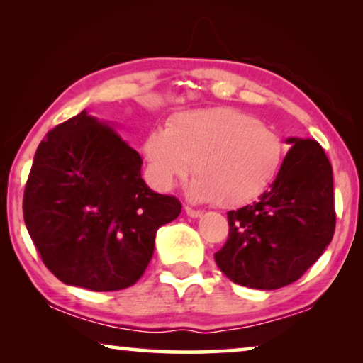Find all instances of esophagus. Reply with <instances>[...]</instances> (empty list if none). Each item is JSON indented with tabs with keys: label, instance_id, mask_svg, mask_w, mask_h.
I'll use <instances>...</instances> for the list:
<instances>
[{
	"label": "esophagus",
	"instance_id": "1",
	"mask_svg": "<svg viewBox=\"0 0 363 363\" xmlns=\"http://www.w3.org/2000/svg\"><path fill=\"white\" fill-rule=\"evenodd\" d=\"M185 213L190 218H200L201 216V211L195 210V208H191V206H185Z\"/></svg>",
	"mask_w": 363,
	"mask_h": 363
}]
</instances>
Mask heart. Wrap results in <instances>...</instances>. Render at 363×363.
<instances>
[{
  "mask_svg": "<svg viewBox=\"0 0 363 363\" xmlns=\"http://www.w3.org/2000/svg\"><path fill=\"white\" fill-rule=\"evenodd\" d=\"M143 153L160 190H172L193 168L195 180L188 186L193 200L236 208L255 201L272 185L286 143L250 113L216 107L177 113L167 130L148 133Z\"/></svg>",
  "mask_w": 363,
  "mask_h": 363,
  "instance_id": "b5f03b06",
  "label": "heart"
}]
</instances>
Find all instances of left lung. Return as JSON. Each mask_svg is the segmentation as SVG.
Returning <instances> with one entry per match:
<instances>
[{"instance_id": "obj_1", "label": "left lung", "mask_w": 363, "mask_h": 363, "mask_svg": "<svg viewBox=\"0 0 363 363\" xmlns=\"http://www.w3.org/2000/svg\"><path fill=\"white\" fill-rule=\"evenodd\" d=\"M286 143L291 148L269 190L228 213L230 236L215 255L226 277L252 289L297 281L334 236V178L324 148L311 138Z\"/></svg>"}]
</instances>
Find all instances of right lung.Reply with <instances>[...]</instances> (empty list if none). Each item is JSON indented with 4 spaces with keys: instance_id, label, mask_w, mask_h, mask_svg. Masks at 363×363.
<instances>
[{
    "instance_id": "obj_1",
    "label": "right lung",
    "mask_w": 363,
    "mask_h": 363,
    "mask_svg": "<svg viewBox=\"0 0 363 363\" xmlns=\"http://www.w3.org/2000/svg\"><path fill=\"white\" fill-rule=\"evenodd\" d=\"M182 203L142 178V158L112 123L82 111L39 143L23 198L28 233L64 284L104 292L140 279L157 230Z\"/></svg>"
}]
</instances>
